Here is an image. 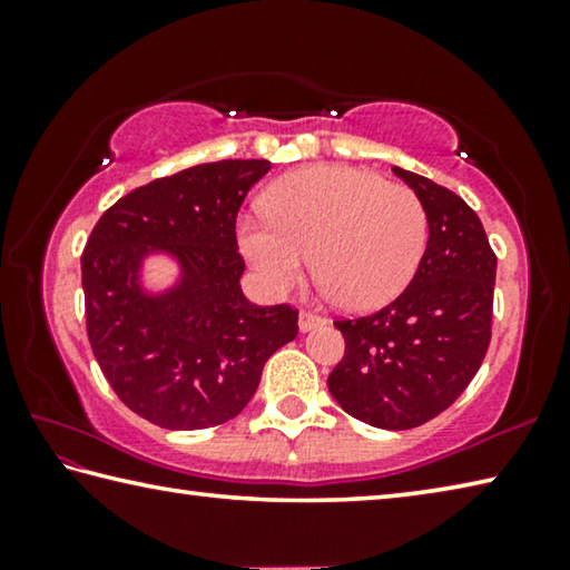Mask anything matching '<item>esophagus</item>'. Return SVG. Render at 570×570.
<instances>
[{"label": "esophagus", "instance_id": "esophagus-1", "mask_svg": "<svg viewBox=\"0 0 570 570\" xmlns=\"http://www.w3.org/2000/svg\"><path fill=\"white\" fill-rule=\"evenodd\" d=\"M324 324H326V320H324V316H320V314H312V312L298 314V330H302L304 334L316 330V326H324Z\"/></svg>", "mask_w": 570, "mask_h": 570}]
</instances>
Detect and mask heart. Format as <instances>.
Wrapping results in <instances>:
<instances>
[{
	"instance_id": "obj_1",
	"label": "heart",
	"mask_w": 570,
	"mask_h": 570,
	"mask_svg": "<svg viewBox=\"0 0 570 570\" xmlns=\"http://www.w3.org/2000/svg\"><path fill=\"white\" fill-rule=\"evenodd\" d=\"M264 218L238 220V246L272 292H288L308 256L346 312H374L417 274L428 214L417 193L350 166H312L264 193Z\"/></svg>"
}]
</instances>
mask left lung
<instances>
[{
	"mask_svg": "<svg viewBox=\"0 0 570 570\" xmlns=\"http://www.w3.org/2000/svg\"><path fill=\"white\" fill-rule=\"evenodd\" d=\"M392 170L422 200L428 248L392 304L334 322L346 352L326 384L352 417L380 430H410L448 410L480 370L498 258L465 200L417 173Z\"/></svg>",
	"mask_w": 570,
	"mask_h": 570,
	"instance_id": "8db88e82",
	"label": "left lung"
}]
</instances>
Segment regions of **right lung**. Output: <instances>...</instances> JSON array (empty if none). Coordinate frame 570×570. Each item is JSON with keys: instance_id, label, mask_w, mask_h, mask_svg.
Instances as JSON below:
<instances>
[{"instance_id": "add662e5", "label": "right lung", "mask_w": 570, "mask_h": 570, "mask_svg": "<svg viewBox=\"0 0 570 570\" xmlns=\"http://www.w3.org/2000/svg\"><path fill=\"white\" fill-rule=\"evenodd\" d=\"M268 170V160H218L153 180L105 210L85 246L95 360L118 397L158 428L234 420L268 356L296 340L298 312L240 292L236 214ZM150 257L177 266L170 285L147 286Z\"/></svg>"}]
</instances>
